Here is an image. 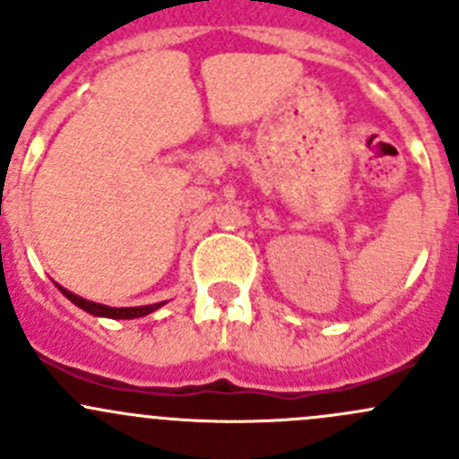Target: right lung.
Masks as SVG:
<instances>
[{
	"label": "right lung",
	"mask_w": 459,
	"mask_h": 459,
	"mask_svg": "<svg viewBox=\"0 0 459 459\" xmlns=\"http://www.w3.org/2000/svg\"><path fill=\"white\" fill-rule=\"evenodd\" d=\"M59 290H62L64 295H66L68 299H71L75 307H80L82 311L91 313V316L95 317H110V319H135V317H143L148 316V313L157 311V308L164 307L166 302H157V304H148V307H126V308H115V307H106V304H97V302H91V299H84L80 298V295L71 293L68 289H64V286L55 284Z\"/></svg>",
	"instance_id": "1"
}]
</instances>
